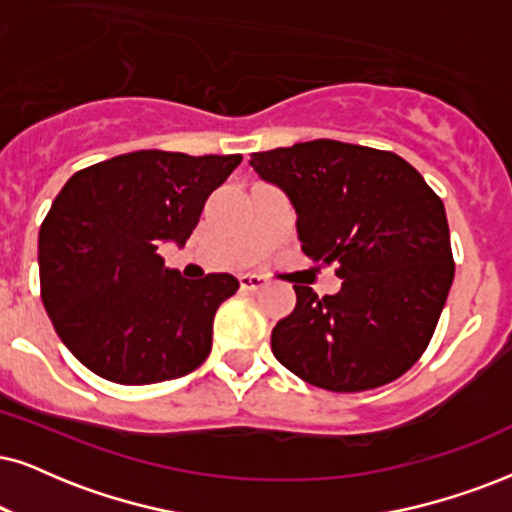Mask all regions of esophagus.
<instances>
[{"instance_id": "34e87169", "label": "esophagus", "mask_w": 512, "mask_h": 512, "mask_svg": "<svg viewBox=\"0 0 512 512\" xmlns=\"http://www.w3.org/2000/svg\"><path fill=\"white\" fill-rule=\"evenodd\" d=\"M267 286V276H260V274H243L241 276V288L243 290H257V288H264Z\"/></svg>"}]
</instances>
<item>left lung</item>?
<instances>
[{
    "label": "left lung",
    "instance_id": "8db88e82",
    "mask_svg": "<svg viewBox=\"0 0 512 512\" xmlns=\"http://www.w3.org/2000/svg\"><path fill=\"white\" fill-rule=\"evenodd\" d=\"M250 165L293 200L304 255L342 278L323 297L295 283L274 357L328 392L397 380L428 349L454 283L442 198L397 153L345 141L252 153Z\"/></svg>",
    "mask_w": 512,
    "mask_h": 512
}]
</instances>
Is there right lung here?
<instances>
[{
    "mask_svg": "<svg viewBox=\"0 0 512 512\" xmlns=\"http://www.w3.org/2000/svg\"><path fill=\"white\" fill-rule=\"evenodd\" d=\"M243 155L134 151L75 172L40 226V295L75 359L120 385H151L208 359L231 274L186 281L160 257L186 243Z\"/></svg>",
    "mask_w": 512,
    "mask_h": 512,
    "instance_id": "add662e5",
    "label": "right lung"
}]
</instances>
